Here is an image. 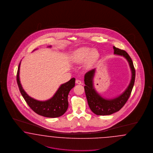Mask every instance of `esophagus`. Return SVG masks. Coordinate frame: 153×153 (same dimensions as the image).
Masks as SVG:
<instances>
[{
	"mask_svg": "<svg viewBox=\"0 0 153 153\" xmlns=\"http://www.w3.org/2000/svg\"><path fill=\"white\" fill-rule=\"evenodd\" d=\"M75 83H76V84H78V85H80V84H82V82L79 80L76 79L75 80Z\"/></svg>",
	"mask_w": 153,
	"mask_h": 153,
	"instance_id": "esophagus-1",
	"label": "esophagus"
}]
</instances>
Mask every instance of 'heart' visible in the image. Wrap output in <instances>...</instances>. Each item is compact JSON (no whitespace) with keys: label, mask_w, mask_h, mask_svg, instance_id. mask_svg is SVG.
<instances>
[{"label":"heart","mask_w":153,"mask_h":153,"mask_svg":"<svg viewBox=\"0 0 153 153\" xmlns=\"http://www.w3.org/2000/svg\"><path fill=\"white\" fill-rule=\"evenodd\" d=\"M99 57L98 51L90 47H82L76 50L74 53L73 59L76 63H82L87 59L91 63Z\"/></svg>","instance_id":"b5f03b06"}]
</instances>
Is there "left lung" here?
<instances>
[{"label": "left lung", "mask_w": 153, "mask_h": 153, "mask_svg": "<svg viewBox=\"0 0 153 153\" xmlns=\"http://www.w3.org/2000/svg\"><path fill=\"white\" fill-rule=\"evenodd\" d=\"M113 48L114 54L123 56L128 61L132 73L131 79L126 90L122 95L114 99L106 100L98 94L94 88L93 79L95 73V69L87 72L85 75L84 80L85 86L84 88L87 102L91 110L98 115H111L120 111L128 100L134 85L135 70L131 58L125 50H120L114 46L113 47Z\"/></svg>", "instance_id": "8db88e82"}]
</instances>
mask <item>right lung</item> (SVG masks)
<instances>
[{"label": "right lung", "instance_id": "obj_1", "mask_svg": "<svg viewBox=\"0 0 153 153\" xmlns=\"http://www.w3.org/2000/svg\"><path fill=\"white\" fill-rule=\"evenodd\" d=\"M49 47H51V46ZM20 65V62L16 75L17 83L22 95L33 111L47 118L59 117L66 113L68 106V95L75 86V79L73 78L66 83L62 84L51 99L46 101H39L29 97L23 89L19 80Z\"/></svg>", "mask_w": 153, "mask_h": 153}]
</instances>
